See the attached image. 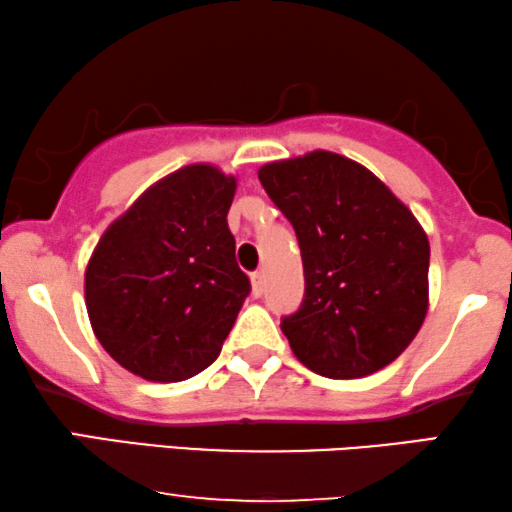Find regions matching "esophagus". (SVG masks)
I'll list each match as a JSON object with an SVG mask.
<instances>
[{
  "label": "esophagus",
  "mask_w": 512,
  "mask_h": 512,
  "mask_svg": "<svg viewBox=\"0 0 512 512\" xmlns=\"http://www.w3.org/2000/svg\"><path fill=\"white\" fill-rule=\"evenodd\" d=\"M251 293H254L256 298H261L265 293V275H263V272H254V275H251Z\"/></svg>",
  "instance_id": "obj_1"
}]
</instances>
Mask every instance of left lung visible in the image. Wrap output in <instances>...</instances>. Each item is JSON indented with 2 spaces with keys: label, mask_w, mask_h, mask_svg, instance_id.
<instances>
[{
  "label": "left lung",
  "mask_w": 512,
  "mask_h": 512,
  "mask_svg": "<svg viewBox=\"0 0 512 512\" xmlns=\"http://www.w3.org/2000/svg\"><path fill=\"white\" fill-rule=\"evenodd\" d=\"M296 230L305 298L282 319L296 359L331 380L389 366L429 310V237L368 167L331 151L258 170Z\"/></svg>",
  "instance_id": "left-lung-1"
}]
</instances>
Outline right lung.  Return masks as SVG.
<instances>
[{
    "label": "right lung",
    "mask_w": 512,
    "mask_h": 512,
    "mask_svg": "<svg viewBox=\"0 0 512 512\" xmlns=\"http://www.w3.org/2000/svg\"><path fill=\"white\" fill-rule=\"evenodd\" d=\"M235 188L219 167L186 165L146 188L97 242L88 319L130 373L181 382L221 354L251 291L226 221Z\"/></svg>",
    "instance_id": "right-lung-1"
}]
</instances>
